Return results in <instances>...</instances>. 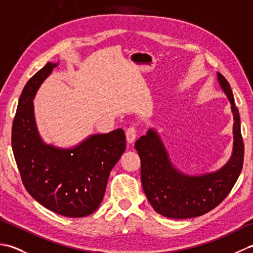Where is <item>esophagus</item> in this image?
<instances>
[{
	"instance_id": "esophagus-1",
	"label": "esophagus",
	"mask_w": 253,
	"mask_h": 253,
	"mask_svg": "<svg viewBox=\"0 0 253 253\" xmlns=\"http://www.w3.org/2000/svg\"><path fill=\"white\" fill-rule=\"evenodd\" d=\"M126 137H127V142L132 143L135 141L137 137V128L135 126H129L126 130Z\"/></svg>"
}]
</instances>
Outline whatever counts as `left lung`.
<instances>
[{"label":"left lung","mask_w":253,"mask_h":253,"mask_svg":"<svg viewBox=\"0 0 253 253\" xmlns=\"http://www.w3.org/2000/svg\"><path fill=\"white\" fill-rule=\"evenodd\" d=\"M218 83L232 104L234 115V150L228 162L215 173L189 176L170 163L158 132L149 129L138 139L135 148L141 162V185L147 199L159 214L169 218L201 216L216 208L233 189L243 169L244 140L240 117L233 91L222 74Z\"/></svg>","instance_id":"left-lung-1"}]
</instances>
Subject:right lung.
<instances>
[{"mask_svg": "<svg viewBox=\"0 0 253 253\" xmlns=\"http://www.w3.org/2000/svg\"><path fill=\"white\" fill-rule=\"evenodd\" d=\"M46 63L26 84L12 127V147L21 181L41 206L60 215L84 217L99 208L112 169L126 149L123 129L93 135L73 149L45 144L38 133V88L56 67Z\"/></svg>", "mask_w": 253, "mask_h": 253, "instance_id": "right-lung-1", "label": "right lung"}]
</instances>
